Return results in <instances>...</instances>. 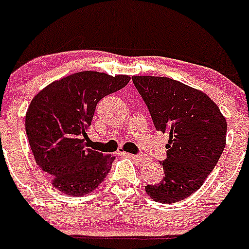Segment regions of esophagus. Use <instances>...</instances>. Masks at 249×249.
Wrapping results in <instances>:
<instances>
[{"instance_id":"esophagus-1","label":"esophagus","mask_w":249,"mask_h":249,"mask_svg":"<svg viewBox=\"0 0 249 249\" xmlns=\"http://www.w3.org/2000/svg\"><path fill=\"white\" fill-rule=\"evenodd\" d=\"M124 155H126V157L131 158V159H134V160H137V161L142 162V164L143 162L148 161V159L144 157V155H134V154H129V153H124Z\"/></svg>"}]
</instances>
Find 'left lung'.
I'll return each instance as SVG.
<instances>
[{"label": "left lung", "instance_id": "left-lung-1", "mask_svg": "<svg viewBox=\"0 0 249 249\" xmlns=\"http://www.w3.org/2000/svg\"><path fill=\"white\" fill-rule=\"evenodd\" d=\"M158 131L169 132L165 176L145 185L154 201L178 202L201 188L227 142V119L201 90L167 77L134 76Z\"/></svg>", "mask_w": 249, "mask_h": 249}]
</instances>
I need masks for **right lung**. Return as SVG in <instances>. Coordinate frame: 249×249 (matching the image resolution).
Listing matches in <instances>:
<instances>
[{"instance_id": "obj_1", "label": "right lung", "mask_w": 249, "mask_h": 249, "mask_svg": "<svg viewBox=\"0 0 249 249\" xmlns=\"http://www.w3.org/2000/svg\"><path fill=\"white\" fill-rule=\"evenodd\" d=\"M130 76L83 71L57 79L32 99L25 129L37 165L61 193L83 196L102 183L115 157L88 148L96 105Z\"/></svg>"}]
</instances>
